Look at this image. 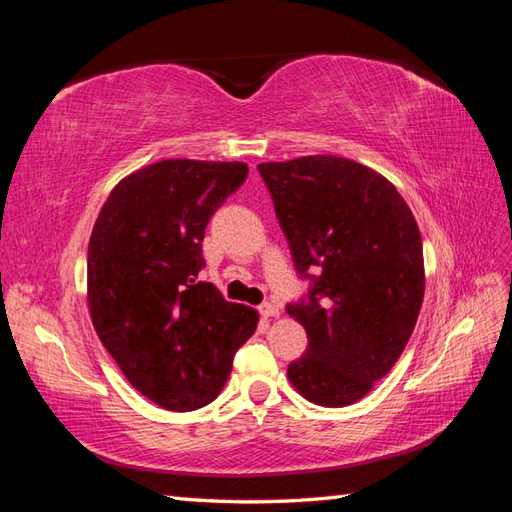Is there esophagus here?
I'll use <instances>...</instances> for the list:
<instances>
[{"label": "esophagus", "instance_id": "obj_1", "mask_svg": "<svg viewBox=\"0 0 512 512\" xmlns=\"http://www.w3.org/2000/svg\"><path fill=\"white\" fill-rule=\"evenodd\" d=\"M259 314H262L264 319H273V317H279V306H275V303L266 301V303H262V306H259Z\"/></svg>", "mask_w": 512, "mask_h": 512}]
</instances>
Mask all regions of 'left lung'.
I'll list each match as a JSON object with an SVG mask.
<instances>
[{"instance_id": "8db88e82", "label": "left lung", "mask_w": 512, "mask_h": 512, "mask_svg": "<svg viewBox=\"0 0 512 512\" xmlns=\"http://www.w3.org/2000/svg\"><path fill=\"white\" fill-rule=\"evenodd\" d=\"M257 169L299 273L319 270L308 301L286 310L310 341L288 380L314 405L347 407L387 376L416 328L424 297L416 217L361 162L301 156Z\"/></svg>"}]
</instances>
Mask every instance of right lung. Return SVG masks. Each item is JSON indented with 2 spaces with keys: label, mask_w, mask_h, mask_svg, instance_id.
Wrapping results in <instances>:
<instances>
[{
  "label": "right lung",
  "mask_w": 512,
  "mask_h": 512,
  "mask_svg": "<svg viewBox=\"0 0 512 512\" xmlns=\"http://www.w3.org/2000/svg\"><path fill=\"white\" fill-rule=\"evenodd\" d=\"M246 176V162H154L116 184L92 228L94 330L132 387L162 409L209 405L257 330V310L198 281L204 228Z\"/></svg>",
  "instance_id": "add662e5"
}]
</instances>
